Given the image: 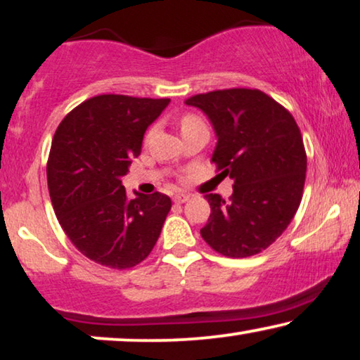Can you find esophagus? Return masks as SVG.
<instances>
[{"label":"esophagus","instance_id":"34e87169","mask_svg":"<svg viewBox=\"0 0 360 360\" xmlns=\"http://www.w3.org/2000/svg\"><path fill=\"white\" fill-rule=\"evenodd\" d=\"M188 200H190V195H185V193H176L174 196L175 203H186Z\"/></svg>","mask_w":360,"mask_h":360}]
</instances>
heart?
I'll return each mask as SVG.
<instances>
[{
    "label": "heart",
    "mask_w": 360,
    "mask_h": 360,
    "mask_svg": "<svg viewBox=\"0 0 360 360\" xmlns=\"http://www.w3.org/2000/svg\"><path fill=\"white\" fill-rule=\"evenodd\" d=\"M198 126H205L203 121H201L198 116H195V115H184V116H181V120H180L181 132L188 131V129H193V127H198ZM150 134H152V129L147 132L146 139H149Z\"/></svg>",
    "instance_id": "heart-1"
}]
</instances>
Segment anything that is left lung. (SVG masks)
Here are the masks:
<instances>
[{
  "label": "left lung",
  "mask_w": 360,
  "mask_h": 360,
  "mask_svg": "<svg viewBox=\"0 0 360 360\" xmlns=\"http://www.w3.org/2000/svg\"><path fill=\"white\" fill-rule=\"evenodd\" d=\"M218 136L211 160L234 180L229 201L205 195L211 206L200 231L211 249L243 259L262 252L292 223L303 196L307 152L288 110L250 88L190 96Z\"/></svg>",
  "instance_id": "left-lung-1"
}]
</instances>
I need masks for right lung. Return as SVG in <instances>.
Listing matches in <instances>:
<instances>
[{
  "label": "right lung",
  "mask_w": 360,
  "mask_h": 360,
  "mask_svg": "<svg viewBox=\"0 0 360 360\" xmlns=\"http://www.w3.org/2000/svg\"><path fill=\"white\" fill-rule=\"evenodd\" d=\"M169 98L98 95L58 124L47 160L52 206L63 233L93 262L124 270L159 239L172 201L159 191L129 198L121 176Z\"/></svg>",
  "instance_id": "obj_1"
}]
</instances>
